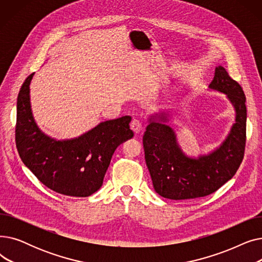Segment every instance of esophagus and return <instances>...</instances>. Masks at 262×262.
Returning a JSON list of instances; mask_svg holds the SVG:
<instances>
[{"label":"esophagus","mask_w":262,"mask_h":262,"mask_svg":"<svg viewBox=\"0 0 262 262\" xmlns=\"http://www.w3.org/2000/svg\"><path fill=\"white\" fill-rule=\"evenodd\" d=\"M130 128L135 134H139L142 130V123L139 120H133L130 123Z\"/></svg>","instance_id":"1"}]
</instances>
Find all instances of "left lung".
I'll return each instance as SVG.
<instances>
[{
    "instance_id": "left-lung-1",
    "label": "left lung",
    "mask_w": 262,
    "mask_h": 262,
    "mask_svg": "<svg viewBox=\"0 0 262 262\" xmlns=\"http://www.w3.org/2000/svg\"><path fill=\"white\" fill-rule=\"evenodd\" d=\"M209 88L226 94L236 112V120L222 144L199 158L188 157L180 147L168 115L148 119L143 135L146 167L155 191L170 200H190L209 195L231 180L244 156L246 141L245 95L236 80L219 66Z\"/></svg>"
}]
</instances>
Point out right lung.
I'll use <instances>...</instances> for the list:
<instances>
[{"label": "right lung", "mask_w": 262, "mask_h": 262, "mask_svg": "<svg viewBox=\"0 0 262 262\" xmlns=\"http://www.w3.org/2000/svg\"><path fill=\"white\" fill-rule=\"evenodd\" d=\"M33 76L25 79L17 100L16 145L20 158L51 190L68 196H89L102 187L116 148L133 138L132 117L102 122L74 139H53L40 130L33 117Z\"/></svg>", "instance_id": "obj_1"}]
</instances>
